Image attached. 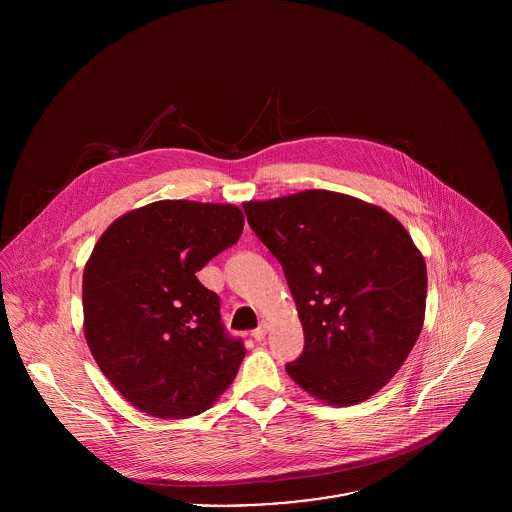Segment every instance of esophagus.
I'll return each instance as SVG.
<instances>
[{
  "label": "esophagus",
  "mask_w": 512,
  "mask_h": 512,
  "mask_svg": "<svg viewBox=\"0 0 512 512\" xmlns=\"http://www.w3.org/2000/svg\"><path fill=\"white\" fill-rule=\"evenodd\" d=\"M266 333H268V325L262 321V323L252 331V337H254L256 341H262V339L266 337Z\"/></svg>",
  "instance_id": "esophagus-1"
}]
</instances>
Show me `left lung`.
Returning a JSON list of instances; mask_svg holds the SVG:
<instances>
[{"label": "left lung", "instance_id": "1", "mask_svg": "<svg viewBox=\"0 0 512 512\" xmlns=\"http://www.w3.org/2000/svg\"><path fill=\"white\" fill-rule=\"evenodd\" d=\"M244 213L282 264L303 325V353L288 374L327 404L370 398L424 325L428 272L406 228L374 205L321 189L252 201Z\"/></svg>", "mask_w": 512, "mask_h": 512}]
</instances>
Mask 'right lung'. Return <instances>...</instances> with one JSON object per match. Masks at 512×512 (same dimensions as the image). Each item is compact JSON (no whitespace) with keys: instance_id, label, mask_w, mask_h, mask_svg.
Masks as SVG:
<instances>
[{"instance_id":"add662e5","label":"right lung","mask_w":512,"mask_h":512,"mask_svg":"<svg viewBox=\"0 0 512 512\" xmlns=\"http://www.w3.org/2000/svg\"><path fill=\"white\" fill-rule=\"evenodd\" d=\"M232 205L157 201L110 224L82 278L84 335L114 388L155 418L205 412L246 349L197 272L242 234Z\"/></svg>"}]
</instances>
